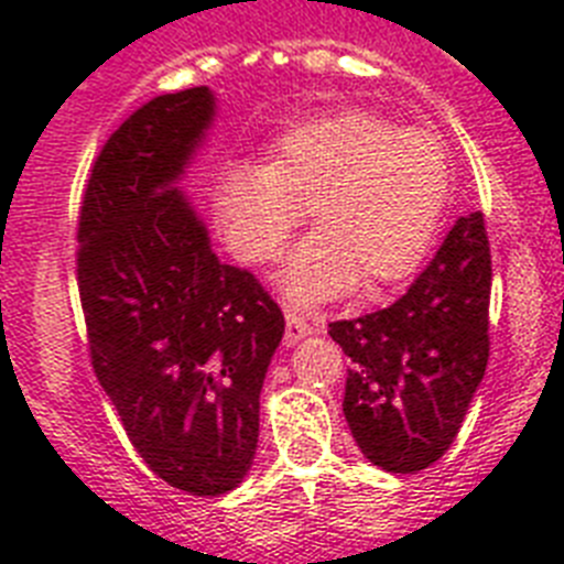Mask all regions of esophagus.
Returning <instances> with one entry per match:
<instances>
[{
    "mask_svg": "<svg viewBox=\"0 0 564 564\" xmlns=\"http://www.w3.org/2000/svg\"><path fill=\"white\" fill-rule=\"evenodd\" d=\"M285 344L291 347V344L302 341L305 336H311V322H307L305 316L299 311H293V307H285Z\"/></svg>",
    "mask_w": 564,
    "mask_h": 564,
    "instance_id": "34e87169",
    "label": "esophagus"
}]
</instances>
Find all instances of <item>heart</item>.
I'll return each mask as SVG.
<instances>
[{"mask_svg":"<svg viewBox=\"0 0 564 564\" xmlns=\"http://www.w3.org/2000/svg\"><path fill=\"white\" fill-rule=\"evenodd\" d=\"M449 188V154L435 132L344 109L282 134L265 166L226 169L212 214L234 257L262 265L311 208L318 231L288 257L279 288L313 305L358 279L367 293L410 279L432 251Z\"/></svg>","mask_w":564,"mask_h":564,"instance_id":"heart-1","label":"heart"}]
</instances>
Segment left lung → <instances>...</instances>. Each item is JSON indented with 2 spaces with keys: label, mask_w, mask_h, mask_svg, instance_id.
<instances>
[{
  "label": "left lung",
  "mask_w": 564,
  "mask_h": 564,
  "mask_svg": "<svg viewBox=\"0 0 564 564\" xmlns=\"http://www.w3.org/2000/svg\"><path fill=\"white\" fill-rule=\"evenodd\" d=\"M488 299L491 248L471 212L395 305L330 322L350 358L344 417L367 460L415 475L449 449L486 376Z\"/></svg>",
  "instance_id": "obj_1"
}]
</instances>
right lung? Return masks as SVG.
<instances>
[{"mask_svg": "<svg viewBox=\"0 0 564 564\" xmlns=\"http://www.w3.org/2000/svg\"><path fill=\"white\" fill-rule=\"evenodd\" d=\"M214 118L208 87L134 109L93 163L78 212V296L93 370L154 475L226 495L257 455L259 392L285 316L223 265L181 188Z\"/></svg>", "mask_w": 564, "mask_h": 564, "instance_id": "add662e5", "label": "right lung"}]
</instances>
